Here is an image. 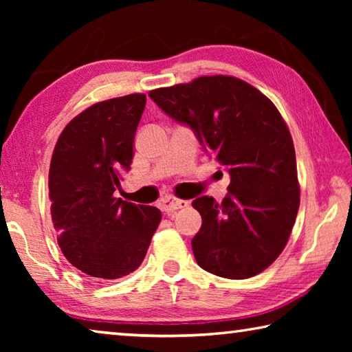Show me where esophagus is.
I'll use <instances>...</instances> for the list:
<instances>
[{
  "mask_svg": "<svg viewBox=\"0 0 352 352\" xmlns=\"http://www.w3.org/2000/svg\"><path fill=\"white\" fill-rule=\"evenodd\" d=\"M188 205H189V201L177 199V197H174V195H166V197L160 200V208H162V211H164V212H172L175 210H180V208L188 206Z\"/></svg>",
  "mask_w": 352,
  "mask_h": 352,
  "instance_id": "1",
  "label": "esophagus"
}]
</instances>
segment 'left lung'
<instances>
[{"mask_svg":"<svg viewBox=\"0 0 352 352\" xmlns=\"http://www.w3.org/2000/svg\"><path fill=\"white\" fill-rule=\"evenodd\" d=\"M148 96L192 130L231 178L220 204L208 195L192 201L201 216L190 242L197 264L228 279L264 272L284 250L300 208L295 147L281 113L231 76H204Z\"/></svg>","mask_w":352,"mask_h":352,"instance_id":"1","label":"left lung"}]
</instances>
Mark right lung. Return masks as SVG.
Here are the masks:
<instances>
[{"label":"right lung","mask_w":352,"mask_h":352,"mask_svg":"<svg viewBox=\"0 0 352 352\" xmlns=\"http://www.w3.org/2000/svg\"><path fill=\"white\" fill-rule=\"evenodd\" d=\"M144 107L138 93L88 107L52 152L47 184L58 247L93 278L116 279L138 269L162 220L158 208L115 197Z\"/></svg>","instance_id":"obj_1"}]
</instances>
